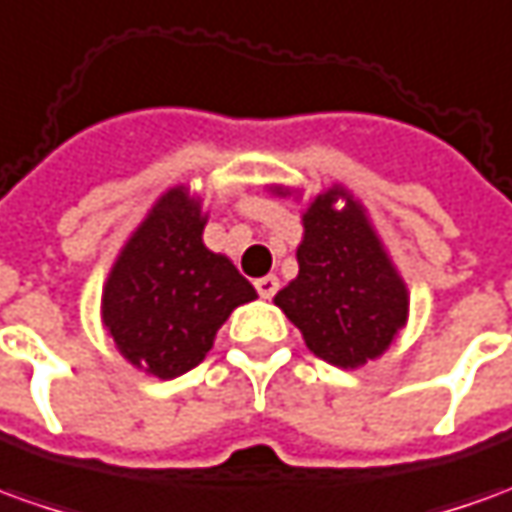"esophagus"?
Segmentation results:
<instances>
[{"label": "esophagus", "mask_w": 512, "mask_h": 512, "mask_svg": "<svg viewBox=\"0 0 512 512\" xmlns=\"http://www.w3.org/2000/svg\"><path fill=\"white\" fill-rule=\"evenodd\" d=\"M255 288L257 294L263 297V300H271L277 291H280V280L274 277V274H266V277H260V280H255Z\"/></svg>", "instance_id": "obj_1"}]
</instances>
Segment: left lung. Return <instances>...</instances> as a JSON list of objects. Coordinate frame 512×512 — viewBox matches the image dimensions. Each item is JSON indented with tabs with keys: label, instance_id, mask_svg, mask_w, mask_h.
<instances>
[{
	"label": "left lung",
	"instance_id": "obj_1",
	"mask_svg": "<svg viewBox=\"0 0 512 512\" xmlns=\"http://www.w3.org/2000/svg\"><path fill=\"white\" fill-rule=\"evenodd\" d=\"M348 198L344 211L332 201ZM297 249L300 274L274 302L302 330L316 356L336 367H361L381 356L406 322V285L392 269L353 198L333 187L305 212Z\"/></svg>",
	"mask_w": 512,
	"mask_h": 512
}]
</instances>
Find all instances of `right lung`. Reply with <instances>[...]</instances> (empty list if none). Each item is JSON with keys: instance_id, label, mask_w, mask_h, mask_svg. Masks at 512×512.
Here are the masks:
<instances>
[{"instance_id": "right-lung-1", "label": "right lung", "mask_w": 512, "mask_h": 512, "mask_svg": "<svg viewBox=\"0 0 512 512\" xmlns=\"http://www.w3.org/2000/svg\"><path fill=\"white\" fill-rule=\"evenodd\" d=\"M196 198L170 190L117 257L103 322L134 367L176 378L201 364L215 330L257 297L241 271L201 243Z\"/></svg>"}]
</instances>
